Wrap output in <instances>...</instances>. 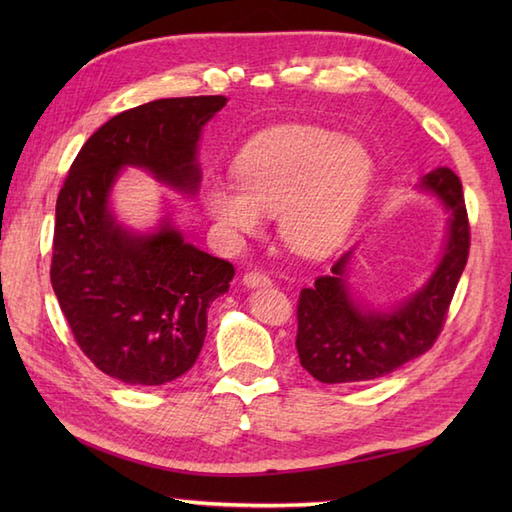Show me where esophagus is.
<instances>
[{
	"mask_svg": "<svg viewBox=\"0 0 512 512\" xmlns=\"http://www.w3.org/2000/svg\"><path fill=\"white\" fill-rule=\"evenodd\" d=\"M244 284L248 288H266V286H270V277L266 273H262V270H248V273L244 275Z\"/></svg>",
	"mask_w": 512,
	"mask_h": 512,
	"instance_id": "obj_1",
	"label": "esophagus"
}]
</instances>
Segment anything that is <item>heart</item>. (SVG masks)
I'll return each mask as SVG.
<instances>
[{
    "label": "heart",
    "instance_id": "b5f03b06",
    "mask_svg": "<svg viewBox=\"0 0 512 512\" xmlns=\"http://www.w3.org/2000/svg\"><path fill=\"white\" fill-rule=\"evenodd\" d=\"M365 149L317 127H275L239 151L235 184L211 180L202 202L228 235H255L262 213H279V233L299 255L317 257L341 242L369 182Z\"/></svg>",
    "mask_w": 512,
    "mask_h": 512
}]
</instances>
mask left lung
<instances>
[{"instance_id":"1","label":"left lung","mask_w":512,"mask_h":512,"mask_svg":"<svg viewBox=\"0 0 512 512\" xmlns=\"http://www.w3.org/2000/svg\"><path fill=\"white\" fill-rule=\"evenodd\" d=\"M451 213L447 246L436 273L416 295L389 312L363 310L347 288L352 250L336 259L330 275L303 288L297 303V352L301 367L319 383H363L396 372L440 336L453 292L469 259L471 226L460 178L438 167L422 178Z\"/></svg>"}]
</instances>
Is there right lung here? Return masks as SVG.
Here are the masks:
<instances>
[{
    "label": "right lung",
    "mask_w": 512,
    "mask_h": 512,
    "mask_svg": "<svg viewBox=\"0 0 512 512\" xmlns=\"http://www.w3.org/2000/svg\"><path fill=\"white\" fill-rule=\"evenodd\" d=\"M226 96L158 99L110 118L74 158L57 198L50 281L76 345L103 374L154 387L193 367L206 310L235 275L169 222L136 235L116 224L110 189L125 165L184 193L200 187L202 127Z\"/></svg>",
    "instance_id": "add662e5"
}]
</instances>
